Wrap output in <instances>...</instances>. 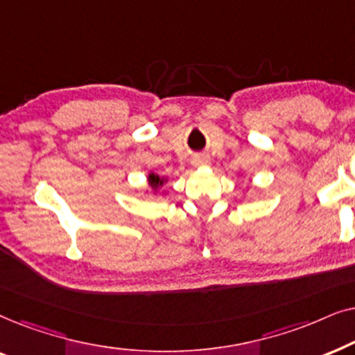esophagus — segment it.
<instances>
[{
    "label": "esophagus",
    "mask_w": 355,
    "mask_h": 355,
    "mask_svg": "<svg viewBox=\"0 0 355 355\" xmlns=\"http://www.w3.org/2000/svg\"><path fill=\"white\" fill-rule=\"evenodd\" d=\"M192 163L196 168H202V166H207V164L210 163V159H208L207 157H196Z\"/></svg>",
    "instance_id": "esophagus-1"
}]
</instances>
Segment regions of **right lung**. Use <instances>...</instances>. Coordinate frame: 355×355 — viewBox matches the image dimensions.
<instances>
[{
	"label": "right lung",
	"instance_id": "obj_1",
	"mask_svg": "<svg viewBox=\"0 0 355 355\" xmlns=\"http://www.w3.org/2000/svg\"><path fill=\"white\" fill-rule=\"evenodd\" d=\"M166 182H168V178L159 176V174L155 173V171H148V174H147V189H145V193L152 192L153 196H158V191Z\"/></svg>",
	"mask_w": 355,
	"mask_h": 355
}]
</instances>
